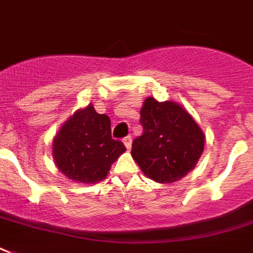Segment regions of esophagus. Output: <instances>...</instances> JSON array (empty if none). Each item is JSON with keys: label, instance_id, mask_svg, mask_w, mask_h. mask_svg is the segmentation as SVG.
Returning <instances> with one entry per match:
<instances>
[{"label": "esophagus", "instance_id": "1", "mask_svg": "<svg viewBox=\"0 0 253 253\" xmlns=\"http://www.w3.org/2000/svg\"><path fill=\"white\" fill-rule=\"evenodd\" d=\"M123 143H125V146H126L127 150H130L131 144H132V138H131V135H127L123 138Z\"/></svg>", "mask_w": 253, "mask_h": 253}]
</instances>
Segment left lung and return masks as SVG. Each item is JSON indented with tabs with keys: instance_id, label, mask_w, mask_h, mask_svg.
<instances>
[{
	"instance_id": "8db88e82",
	"label": "left lung",
	"mask_w": 253,
	"mask_h": 253,
	"mask_svg": "<svg viewBox=\"0 0 253 253\" xmlns=\"http://www.w3.org/2000/svg\"><path fill=\"white\" fill-rule=\"evenodd\" d=\"M140 125L143 135L132 142L131 155L148 178L170 184L196 167L205 135L180 105L150 97L140 110Z\"/></svg>"
}]
</instances>
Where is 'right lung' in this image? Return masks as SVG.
I'll return each instance as SVG.
<instances>
[{
  "mask_svg": "<svg viewBox=\"0 0 253 253\" xmlns=\"http://www.w3.org/2000/svg\"><path fill=\"white\" fill-rule=\"evenodd\" d=\"M125 151L121 140L111 138L110 118L95 113L91 105L77 111L53 140L57 168L71 180L84 184L102 181Z\"/></svg>",
  "mask_w": 253,
  "mask_h": 253,
  "instance_id": "1",
  "label": "right lung"
}]
</instances>
